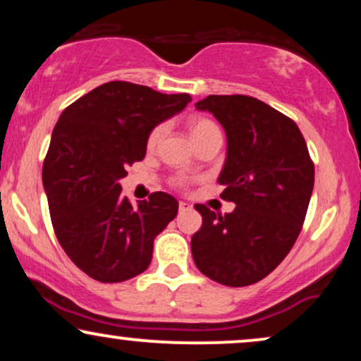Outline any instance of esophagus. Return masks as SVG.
Listing matches in <instances>:
<instances>
[{
	"label": "esophagus",
	"instance_id": "1",
	"mask_svg": "<svg viewBox=\"0 0 361 361\" xmlns=\"http://www.w3.org/2000/svg\"><path fill=\"white\" fill-rule=\"evenodd\" d=\"M178 209H180V212H188V210H192V205L186 204V202H180Z\"/></svg>",
	"mask_w": 361,
	"mask_h": 361
}]
</instances>
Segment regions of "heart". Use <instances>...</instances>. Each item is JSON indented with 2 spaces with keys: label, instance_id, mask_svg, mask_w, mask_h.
Instances as JSON below:
<instances>
[{
  "label": "heart",
  "instance_id": "heart-1",
  "mask_svg": "<svg viewBox=\"0 0 361 361\" xmlns=\"http://www.w3.org/2000/svg\"><path fill=\"white\" fill-rule=\"evenodd\" d=\"M186 127H188V132H190V135H192L195 144L202 142V140L210 137V135H214V134H221V130H219V127L215 126L212 120L204 118V117L190 118L188 122H186ZM163 134H164L163 123H159V126H156L154 128H152L151 134H149V137H147V147L149 149L156 147L157 142H159L161 137H163Z\"/></svg>",
  "mask_w": 361,
  "mask_h": 361
}]
</instances>
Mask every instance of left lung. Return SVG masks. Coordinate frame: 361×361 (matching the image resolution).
<instances>
[{
	"instance_id": "8db88e82",
	"label": "left lung",
	"mask_w": 361,
	"mask_h": 361,
	"mask_svg": "<svg viewBox=\"0 0 361 361\" xmlns=\"http://www.w3.org/2000/svg\"><path fill=\"white\" fill-rule=\"evenodd\" d=\"M197 110L214 114L227 135L219 176L231 214L197 204L192 238L197 268L217 283L246 287L270 275L299 238L314 188V163L297 123L246 94H210Z\"/></svg>"
}]
</instances>
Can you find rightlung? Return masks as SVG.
Returning <instances> with one entry per match:
<instances>
[{"instance_id": "right-lung-1", "label": "right lung", "mask_w": 361, "mask_h": 361, "mask_svg": "<svg viewBox=\"0 0 361 361\" xmlns=\"http://www.w3.org/2000/svg\"><path fill=\"white\" fill-rule=\"evenodd\" d=\"M190 102L188 93L110 81L61 114L44 161V190L57 241L91 279L117 283L147 270L154 238L176 217L178 202L154 192L134 207L118 180L144 159L152 128Z\"/></svg>"}]
</instances>
